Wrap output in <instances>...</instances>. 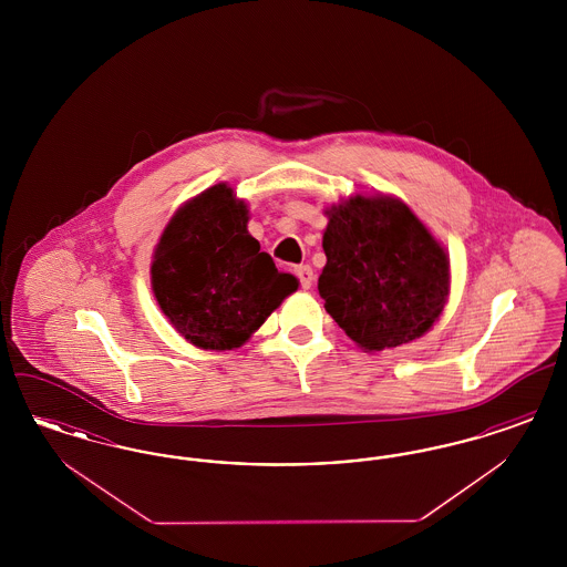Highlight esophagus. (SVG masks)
<instances>
[{
	"label": "esophagus",
	"instance_id": "esophagus-1",
	"mask_svg": "<svg viewBox=\"0 0 567 567\" xmlns=\"http://www.w3.org/2000/svg\"><path fill=\"white\" fill-rule=\"evenodd\" d=\"M297 278L301 282V289H310L312 282H315V271L310 266H297L296 268Z\"/></svg>",
	"mask_w": 567,
	"mask_h": 567
}]
</instances>
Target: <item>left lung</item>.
<instances>
[{
	"instance_id": "obj_1",
	"label": "left lung",
	"mask_w": 567,
	"mask_h": 567,
	"mask_svg": "<svg viewBox=\"0 0 567 567\" xmlns=\"http://www.w3.org/2000/svg\"><path fill=\"white\" fill-rule=\"evenodd\" d=\"M324 310L365 352L432 329L451 293L449 252L395 195H351L324 208Z\"/></svg>"
}]
</instances>
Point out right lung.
Returning a JSON list of instances; mask_svg holds the SVG:
<instances>
[{"instance_id": "obj_1", "label": "right lung", "mask_w": 567, "mask_h": 567, "mask_svg": "<svg viewBox=\"0 0 567 567\" xmlns=\"http://www.w3.org/2000/svg\"><path fill=\"white\" fill-rule=\"evenodd\" d=\"M248 206L218 183L185 202L153 250L151 287L165 319L204 351L240 349L296 293L248 234Z\"/></svg>"}]
</instances>
